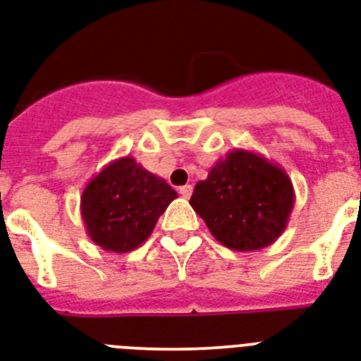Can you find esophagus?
<instances>
[{
	"label": "esophagus",
	"instance_id": "34e87169",
	"mask_svg": "<svg viewBox=\"0 0 361 361\" xmlns=\"http://www.w3.org/2000/svg\"><path fill=\"white\" fill-rule=\"evenodd\" d=\"M192 192H193V188L190 186V184H184V186L178 188V193H180V195H183L184 199L190 197V195H192Z\"/></svg>",
	"mask_w": 361,
	"mask_h": 361
}]
</instances>
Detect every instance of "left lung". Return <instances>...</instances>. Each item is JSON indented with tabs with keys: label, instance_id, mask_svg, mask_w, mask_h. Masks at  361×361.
I'll list each match as a JSON object with an SVG mask.
<instances>
[{
	"label": "left lung",
	"instance_id": "1",
	"mask_svg": "<svg viewBox=\"0 0 361 361\" xmlns=\"http://www.w3.org/2000/svg\"><path fill=\"white\" fill-rule=\"evenodd\" d=\"M293 202V184L284 168L247 149H234L217 160L190 199L212 236L241 252L279 240Z\"/></svg>",
	"mask_w": 361,
	"mask_h": 361
}]
</instances>
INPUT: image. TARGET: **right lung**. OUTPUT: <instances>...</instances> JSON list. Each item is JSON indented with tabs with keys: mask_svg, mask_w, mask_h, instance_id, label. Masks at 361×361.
<instances>
[{
	"mask_svg": "<svg viewBox=\"0 0 361 361\" xmlns=\"http://www.w3.org/2000/svg\"><path fill=\"white\" fill-rule=\"evenodd\" d=\"M177 192L133 157L112 160L80 195L86 234L103 251H134L151 236Z\"/></svg>",
	"mask_w": 361,
	"mask_h": 361,
	"instance_id": "right-lung-1",
	"label": "right lung"
}]
</instances>
